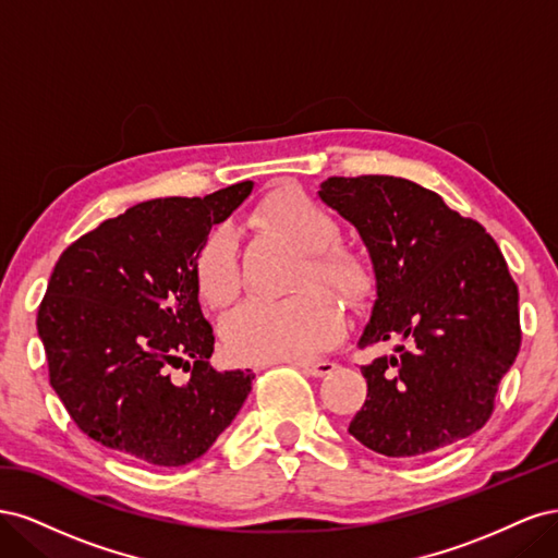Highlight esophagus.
<instances>
[{
    "mask_svg": "<svg viewBox=\"0 0 558 558\" xmlns=\"http://www.w3.org/2000/svg\"><path fill=\"white\" fill-rule=\"evenodd\" d=\"M293 365H298L302 373L305 375H312V377H326V375H330L332 369L337 367L335 363H330V361H310V359H302V361H295Z\"/></svg>",
    "mask_w": 558,
    "mask_h": 558,
    "instance_id": "obj_1",
    "label": "esophagus"
}]
</instances>
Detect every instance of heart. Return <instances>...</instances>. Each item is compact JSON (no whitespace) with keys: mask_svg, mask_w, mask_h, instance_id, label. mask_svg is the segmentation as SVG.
I'll return each instance as SVG.
<instances>
[{"mask_svg":"<svg viewBox=\"0 0 558 558\" xmlns=\"http://www.w3.org/2000/svg\"><path fill=\"white\" fill-rule=\"evenodd\" d=\"M258 223L307 253L295 298L269 302L248 300L223 320V344L240 363L295 361L330 347L342 337L344 318L337 302L312 286L326 283L349 300L369 289L363 258L340 242V223L310 195L279 189L256 209ZM193 279L199 298L209 307L223 310L238 298L242 272L238 238L230 228H211L202 238L193 258Z\"/></svg>","mask_w":558,"mask_h":558,"instance_id":"b5f03b06","label":"heart"}]
</instances>
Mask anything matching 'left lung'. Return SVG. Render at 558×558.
Instances as JSON below:
<instances>
[{"instance_id": "left-lung-1", "label": "left lung", "mask_w": 558, "mask_h": 558, "mask_svg": "<svg viewBox=\"0 0 558 558\" xmlns=\"http://www.w3.org/2000/svg\"><path fill=\"white\" fill-rule=\"evenodd\" d=\"M320 199L356 226L377 277L359 347L367 398L349 433L377 453L426 456L477 433L521 347L519 291L477 221L400 177H330Z\"/></svg>"}]
</instances>
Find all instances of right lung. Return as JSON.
Wrapping results in <instances>:
<instances>
[{
  "instance_id": "obj_1",
  "label": "right lung",
  "mask_w": 558,
  "mask_h": 558,
  "mask_svg": "<svg viewBox=\"0 0 558 558\" xmlns=\"http://www.w3.org/2000/svg\"><path fill=\"white\" fill-rule=\"evenodd\" d=\"M251 181L205 197H158L107 218L62 251L39 305L48 379L74 424L116 453L160 468L199 459L238 416L251 369L209 365L193 258ZM183 366L190 379H173Z\"/></svg>"
}]
</instances>
